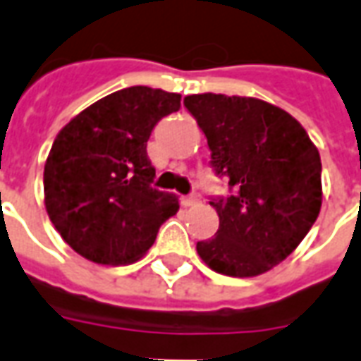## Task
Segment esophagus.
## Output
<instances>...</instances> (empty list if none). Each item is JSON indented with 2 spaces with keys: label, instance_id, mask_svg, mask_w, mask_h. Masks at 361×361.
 I'll list each match as a JSON object with an SVG mask.
<instances>
[{
  "label": "esophagus",
  "instance_id": "obj_1",
  "mask_svg": "<svg viewBox=\"0 0 361 361\" xmlns=\"http://www.w3.org/2000/svg\"><path fill=\"white\" fill-rule=\"evenodd\" d=\"M181 204H183V207H195V204H199V197L197 195L183 197V199H181Z\"/></svg>",
  "mask_w": 361,
  "mask_h": 361
}]
</instances>
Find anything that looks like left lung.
<instances>
[{"mask_svg": "<svg viewBox=\"0 0 361 361\" xmlns=\"http://www.w3.org/2000/svg\"><path fill=\"white\" fill-rule=\"evenodd\" d=\"M211 164L232 195L212 199L214 238L197 253L214 272L247 279L271 271L302 243L323 201L321 158L302 123L274 104L251 96L189 94Z\"/></svg>", "mask_w": 361, "mask_h": 361, "instance_id": "obj_1", "label": "left lung"}]
</instances>
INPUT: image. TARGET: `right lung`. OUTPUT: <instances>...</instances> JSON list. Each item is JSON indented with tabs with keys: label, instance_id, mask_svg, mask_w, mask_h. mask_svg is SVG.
<instances>
[{
	"label": "right lung",
	"instance_id": "obj_1",
	"mask_svg": "<svg viewBox=\"0 0 361 361\" xmlns=\"http://www.w3.org/2000/svg\"><path fill=\"white\" fill-rule=\"evenodd\" d=\"M181 96L129 87L77 114L44 166V204L59 235L98 265H131L150 250L180 203L150 188V131L180 110Z\"/></svg>",
	"mask_w": 361,
	"mask_h": 361
}]
</instances>
